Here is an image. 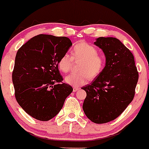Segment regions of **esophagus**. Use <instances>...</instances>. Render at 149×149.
Masks as SVG:
<instances>
[{
  "mask_svg": "<svg viewBox=\"0 0 149 149\" xmlns=\"http://www.w3.org/2000/svg\"><path fill=\"white\" fill-rule=\"evenodd\" d=\"M79 89L80 88L78 87H74L73 88V92H76V91H78Z\"/></svg>",
  "mask_w": 149,
  "mask_h": 149,
  "instance_id": "1",
  "label": "esophagus"
}]
</instances>
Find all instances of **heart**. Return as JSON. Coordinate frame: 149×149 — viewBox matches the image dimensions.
Returning a JSON list of instances; mask_svg holds the SVG:
<instances>
[{
  "label": "heart",
  "instance_id": "obj_1",
  "mask_svg": "<svg viewBox=\"0 0 149 149\" xmlns=\"http://www.w3.org/2000/svg\"><path fill=\"white\" fill-rule=\"evenodd\" d=\"M73 60H81L78 65L79 71L72 73L65 78V81L72 86L78 87L85 84L89 78H97L105 67L106 59L104 55L98 54L95 47L85 42H80L73 45L71 56L64 54L58 62L62 72L66 73L71 70Z\"/></svg>",
  "mask_w": 149,
  "mask_h": 149
}]
</instances>
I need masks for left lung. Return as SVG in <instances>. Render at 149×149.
<instances>
[{
	"mask_svg": "<svg viewBox=\"0 0 149 149\" xmlns=\"http://www.w3.org/2000/svg\"><path fill=\"white\" fill-rule=\"evenodd\" d=\"M95 45L103 51L106 64L103 71L86 92L83 109L90 120L104 124L115 120L133 100L139 73L134 58L128 48L114 37H99Z\"/></svg>",
	"mask_w": 149,
	"mask_h": 149,
	"instance_id": "1",
	"label": "left lung"
}]
</instances>
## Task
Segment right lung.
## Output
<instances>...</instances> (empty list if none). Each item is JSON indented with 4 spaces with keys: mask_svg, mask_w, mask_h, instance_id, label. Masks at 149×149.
Here are the masks:
<instances>
[{
    "mask_svg": "<svg viewBox=\"0 0 149 149\" xmlns=\"http://www.w3.org/2000/svg\"><path fill=\"white\" fill-rule=\"evenodd\" d=\"M66 37L38 35L19 49L12 74L15 96L33 118L48 121L60 112L73 91L58 71L61 56L71 47Z\"/></svg>",
    "mask_w": 149,
    "mask_h": 149,
    "instance_id": "add662e5",
    "label": "right lung"
}]
</instances>
